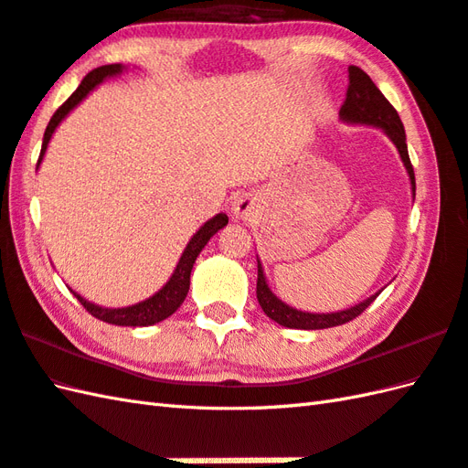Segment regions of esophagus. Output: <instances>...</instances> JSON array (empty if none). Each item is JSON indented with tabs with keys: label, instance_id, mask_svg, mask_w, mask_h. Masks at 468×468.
Wrapping results in <instances>:
<instances>
[{
	"label": "esophagus",
	"instance_id": "34e87169",
	"mask_svg": "<svg viewBox=\"0 0 468 468\" xmlns=\"http://www.w3.org/2000/svg\"><path fill=\"white\" fill-rule=\"evenodd\" d=\"M231 211L237 218H250L257 211V201L251 195H239V197H235Z\"/></svg>",
	"mask_w": 468,
	"mask_h": 468
}]
</instances>
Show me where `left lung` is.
<instances>
[{"label": "left lung", "instance_id": "obj_1", "mask_svg": "<svg viewBox=\"0 0 468 468\" xmlns=\"http://www.w3.org/2000/svg\"><path fill=\"white\" fill-rule=\"evenodd\" d=\"M347 78H350V84H347L346 101L340 108V118L344 122L350 124H367V126H378L388 134V138L396 144L400 153L402 163L409 171L410 185H412V195H416V181H414V168L409 156V146H406V133L399 112L396 108L386 101L384 94L378 90V86L372 82V78L367 76L362 68L350 66L347 68ZM378 295V293H376ZM376 295L367 297V300L360 302L357 305L350 307V310L335 312V314H310V312H300L295 307L283 303L280 297H277L270 285L265 282L263 267L257 260V302H260L261 310L271 317L273 322L285 327H293V330H324V327H334L352 322L354 317L360 315L367 305H370Z\"/></svg>", "mask_w": 468, "mask_h": 468}]
</instances>
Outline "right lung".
<instances>
[{
  "instance_id": "add662e5",
  "label": "right lung",
  "mask_w": 468,
  "mask_h": 468,
  "mask_svg": "<svg viewBox=\"0 0 468 468\" xmlns=\"http://www.w3.org/2000/svg\"><path fill=\"white\" fill-rule=\"evenodd\" d=\"M122 69H124L122 64H108V66H101V68L92 69V72L80 82V86L76 88V92L58 108L46 126L42 153H39L37 166H39V163H42V156L46 153L49 138H52V134L56 131V126L64 121L68 112L80 104L98 84L104 82L106 78L121 74ZM227 223H229V217L225 213H218L213 218H208V221L191 237V241L186 243L181 260H178V263H176V270L171 275V280L163 285V290H158L153 297H148V300H144L141 303H134L128 307H102V305H96L92 302H86L84 297L80 293H76L74 290H69V292L78 297V302L86 307L88 314H92L94 317H98V320H102L106 324L131 325V327L154 325L158 322L166 320L168 315H173L178 307H181V303L185 302V297L188 293V285H191V271H193L195 260L198 257V253L203 251V247L208 243V239H211L218 229H223Z\"/></svg>"
}]
</instances>
